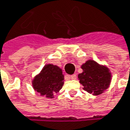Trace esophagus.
Here are the masks:
<instances>
[{
    "instance_id": "obj_1",
    "label": "esophagus",
    "mask_w": 130,
    "mask_h": 130,
    "mask_svg": "<svg viewBox=\"0 0 130 130\" xmlns=\"http://www.w3.org/2000/svg\"><path fill=\"white\" fill-rule=\"evenodd\" d=\"M70 78H71V79H77V75H76V74H72V75L70 76Z\"/></svg>"
}]
</instances>
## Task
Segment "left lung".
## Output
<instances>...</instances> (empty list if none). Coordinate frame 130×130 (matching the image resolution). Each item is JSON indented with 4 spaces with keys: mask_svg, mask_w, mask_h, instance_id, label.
I'll return each mask as SVG.
<instances>
[{
    "mask_svg": "<svg viewBox=\"0 0 130 130\" xmlns=\"http://www.w3.org/2000/svg\"><path fill=\"white\" fill-rule=\"evenodd\" d=\"M81 68L83 73L79 74L78 78L85 91L93 95H99L109 88L112 74L106 66L94 60H88Z\"/></svg>",
    "mask_w": 130,
    "mask_h": 130,
    "instance_id": "1",
    "label": "left lung"
}]
</instances>
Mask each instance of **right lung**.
<instances>
[{
  "label": "right lung",
  "instance_id": "right-lung-1",
  "mask_svg": "<svg viewBox=\"0 0 130 130\" xmlns=\"http://www.w3.org/2000/svg\"><path fill=\"white\" fill-rule=\"evenodd\" d=\"M32 87L41 96L53 98V94L61 90L64 84V75L62 69L52 64L44 65L41 72L32 81Z\"/></svg>",
  "mask_w": 130,
  "mask_h": 130
}]
</instances>
